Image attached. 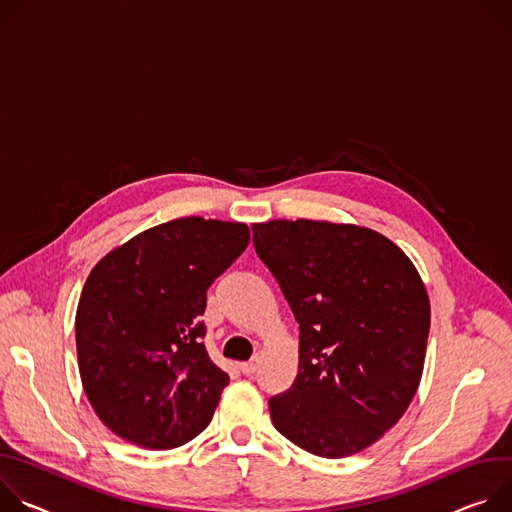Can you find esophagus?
Returning <instances> with one entry per match:
<instances>
[{
	"mask_svg": "<svg viewBox=\"0 0 512 512\" xmlns=\"http://www.w3.org/2000/svg\"><path fill=\"white\" fill-rule=\"evenodd\" d=\"M238 368H240V372H242V374L250 376V374H254V372L258 370V362H256V360H252V362H240V364H238Z\"/></svg>",
	"mask_w": 512,
	"mask_h": 512,
	"instance_id": "esophagus-1",
	"label": "esophagus"
}]
</instances>
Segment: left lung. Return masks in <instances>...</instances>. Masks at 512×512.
Instances as JSON below:
<instances>
[{
	"label": "left lung",
	"instance_id": "8db88e82",
	"mask_svg": "<svg viewBox=\"0 0 512 512\" xmlns=\"http://www.w3.org/2000/svg\"><path fill=\"white\" fill-rule=\"evenodd\" d=\"M254 248L299 323V372L268 401L274 427L321 458L376 443L419 388L431 307L411 258L370 227L254 223Z\"/></svg>",
	"mask_w": 512,
	"mask_h": 512
}]
</instances>
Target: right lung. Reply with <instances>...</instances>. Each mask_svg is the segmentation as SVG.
<instances>
[{
	"label": "right lung",
	"mask_w": 512,
	"mask_h": 512,
	"mask_svg": "<svg viewBox=\"0 0 512 512\" xmlns=\"http://www.w3.org/2000/svg\"><path fill=\"white\" fill-rule=\"evenodd\" d=\"M248 242L246 223L181 217L93 266L75 317L79 374L118 437L173 449L209 425L230 376L211 362L199 317L211 282Z\"/></svg>",
	"instance_id": "right-lung-1"
}]
</instances>
